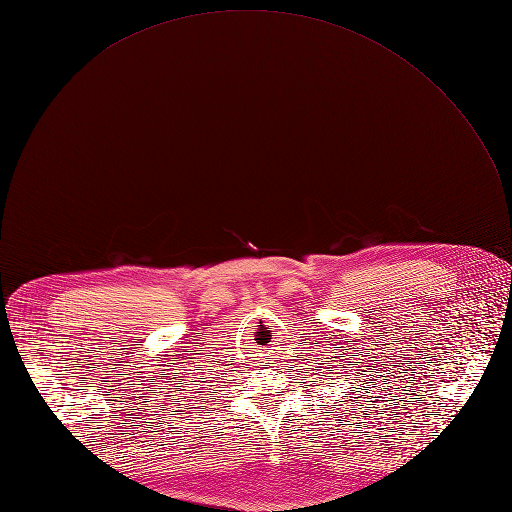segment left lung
<instances>
[{
  "mask_svg": "<svg viewBox=\"0 0 512 512\" xmlns=\"http://www.w3.org/2000/svg\"><path fill=\"white\" fill-rule=\"evenodd\" d=\"M344 351H348V348H344ZM332 359H336V357H332ZM348 363H351V361H348ZM365 367H371V365H365ZM330 371H332V369H330ZM355 371H359V369H355ZM375 373H380V371H375ZM361 375H363V378H367L365 382H367L371 388H375V386H373V384H375V382H373L375 378L369 380V375H365V373H361ZM328 380H334L332 375H328ZM336 380H340V375H336ZM346 382H348V378H346ZM363 388H367V386H363ZM357 390H361V388H357ZM351 398H353V396H351ZM355 398H359V396H355ZM342 402H344V400H342ZM351 407H353V402H351ZM359 407H363V405H359ZM367 409H369V407H367ZM353 411H357V409H353Z\"/></svg>",
  "mask_w": 512,
  "mask_h": 512,
  "instance_id": "8db88e82",
  "label": "left lung"
}]
</instances>
